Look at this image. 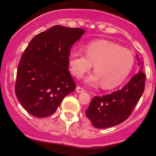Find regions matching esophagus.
I'll return each instance as SVG.
<instances>
[{"label": "esophagus", "instance_id": "obj_1", "mask_svg": "<svg viewBox=\"0 0 156 156\" xmlns=\"http://www.w3.org/2000/svg\"><path fill=\"white\" fill-rule=\"evenodd\" d=\"M76 91L78 93H83L84 92V90L83 89V88H81V87H79V86H78V87H76Z\"/></svg>", "mask_w": 156, "mask_h": 156}]
</instances>
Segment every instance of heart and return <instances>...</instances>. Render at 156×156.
I'll return each instance as SVG.
<instances>
[{
	"instance_id": "obj_1",
	"label": "heart",
	"mask_w": 156,
	"mask_h": 156,
	"mask_svg": "<svg viewBox=\"0 0 156 156\" xmlns=\"http://www.w3.org/2000/svg\"><path fill=\"white\" fill-rule=\"evenodd\" d=\"M84 49L86 55L79 50H71L69 64L71 73L78 78L94 65L95 72L84 78L90 85L102 82L105 89L114 88L125 81L133 69V53L114 42L95 41L87 44Z\"/></svg>"
}]
</instances>
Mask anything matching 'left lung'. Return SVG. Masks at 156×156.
<instances>
[{
	"label": "left lung",
	"instance_id": "8db88e82",
	"mask_svg": "<svg viewBox=\"0 0 156 156\" xmlns=\"http://www.w3.org/2000/svg\"><path fill=\"white\" fill-rule=\"evenodd\" d=\"M140 69L125 87L110 94L94 97L86 115L97 128H107L122 123L131 114L145 89L144 62L136 55Z\"/></svg>",
	"mask_w": 156,
	"mask_h": 156
}]
</instances>
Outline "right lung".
<instances>
[{"label":"right lung","mask_w":156,"mask_h":156,"mask_svg":"<svg viewBox=\"0 0 156 156\" xmlns=\"http://www.w3.org/2000/svg\"><path fill=\"white\" fill-rule=\"evenodd\" d=\"M85 31L54 26L32 38L18 66L15 92L25 109L44 118L53 114L75 84L69 69V53Z\"/></svg>","instance_id":"1"}]
</instances>
